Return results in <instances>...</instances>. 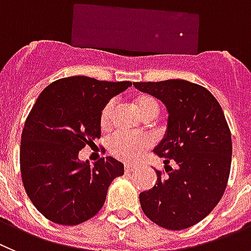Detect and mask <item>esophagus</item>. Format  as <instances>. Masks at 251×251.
Returning a JSON list of instances; mask_svg holds the SVG:
<instances>
[{
  "mask_svg": "<svg viewBox=\"0 0 251 251\" xmlns=\"http://www.w3.org/2000/svg\"><path fill=\"white\" fill-rule=\"evenodd\" d=\"M124 168H125V173H132V171L136 169L135 168V165H130V164H125Z\"/></svg>",
  "mask_w": 251,
  "mask_h": 251,
  "instance_id": "esophagus-1",
  "label": "esophagus"
}]
</instances>
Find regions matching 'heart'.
<instances>
[{
    "label": "heart",
    "mask_w": 251,
    "mask_h": 251,
    "mask_svg": "<svg viewBox=\"0 0 251 251\" xmlns=\"http://www.w3.org/2000/svg\"><path fill=\"white\" fill-rule=\"evenodd\" d=\"M135 105L142 117L156 116L159 112V102L150 95H139L135 98ZM114 101H109L103 106L100 114V125L107 128L111 125L114 114ZM153 144V139L149 134H128L116 131L109 139V150L112 156L125 162H135Z\"/></svg>",
    "instance_id": "b5f03b06"
}]
</instances>
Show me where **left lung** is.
Wrapping results in <instances>:
<instances>
[{
  "label": "left lung",
  "mask_w": 251,
  "mask_h": 251,
  "mask_svg": "<svg viewBox=\"0 0 251 251\" xmlns=\"http://www.w3.org/2000/svg\"><path fill=\"white\" fill-rule=\"evenodd\" d=\"M134 86L161 100L169 112L166 134L153 149L165 159V171L156 170L155 186L140 194L142 211L165 229L193 226L213 211L226 189L232 145L224 112L198 83L166 80Z\"/></svg>",
  "instance_id": "1"
}]
</instances>
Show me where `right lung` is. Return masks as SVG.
Masks as SVG:
<instances>
[{
	"label": "right lung",
	"mask_w": 251,
	"mask_h": 251,
	"mask_svg": "<svg viewBox=\"0 0 251 251\" xmlns=\"http://www.w3.org/2000/svg\"><path fill=\"white\" fill-rule=\"evenodd\" d=\"M130 81L86 76L60 78L40 94L25 123L20 165L25 190L36 209L60 225H78L103 206L124 164L106 156L90 166L78 152L100 139V114Z\"/></svg>",
	"instance_id": "1"
}]
</instances>
